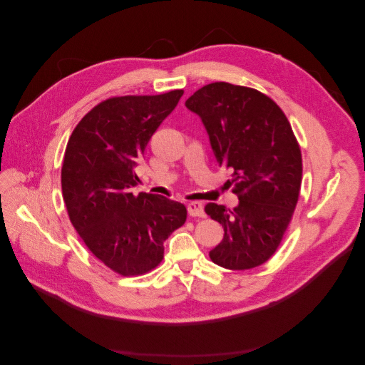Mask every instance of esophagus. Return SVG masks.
Segmentation results:
<instances>
[{"instance_id":"34e87169","label":"esophagus","mask_w":365,"mask_h":365,"mask_svg":"<svg viewBox=\"0 0 365 365\" xmlns=\"http://www.w3.org/2000/svg\"><path fill=\"white\" fill-rule=\"evenodd\" d=\"M187 212H189L190 217H205V212L201 202H190L187 205Z\"/></svg>"}]
</instances>
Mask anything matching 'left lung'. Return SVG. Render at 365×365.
I'll return each instance as SVG.
<instances>
[{"instance_id": "left-lung-1", "label": "left lung", "mask_w": 365, "mask_h": 365, "mask_svg": "<svg viewBox=\"0 0 365 365\" xmlns=\"http://www.w3.org/2000/svg\"><path fill=\"white\" fill-rule=\"evenodd\" d=\"M185 106L201 117L219 165L233 170L239 205L208 202L205 213L224 227L210 251L219 267L244 271L263 264L288 230L302 187V150L288 118L254 88L213 82Z\"/></svg>"}]
</instances>
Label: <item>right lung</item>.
<instances>
[{"mask_svg": "<svg viewBox=\"0 0 365 365\" xmlns=\"http://www.w3.org/2000/svg\"><path fill=\"white\" fill-rule=\"evenodd\" d=\"M182 94L106 98L77 123L65 149L61 182L71 224L88 250L125 277L157 268L164 240L187 219L181 202L130 192L140 157Z\"/></svg>", "mask_w": 365, "mask_h": 365, "instance_id": "add662e5", "label": "right lung"}]
</instances>
